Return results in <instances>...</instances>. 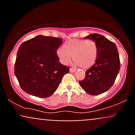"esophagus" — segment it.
Segmentation results:
<instances>
[{
	"label": "esophagus",
	"instance_id": "34e87169",
	"mask_svg": "<svg viewBox=\"0 0 135 135\" xmlns=\"http://www.w3.org/2000/svg\"><path fill=\"white\" fill-rule=\"evenodd\" d=\"M75 71H76V70H75V69H72V68H70V72H75Z\"/></svg>",
	"mask_w": 135,
	"mask_h": 135
}]
</instances>
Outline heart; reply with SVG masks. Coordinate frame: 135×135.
Listing matches in <instances>:
<instances>
[{"label": "heart", "instance_id": "b5f03b06", "mask_svg": "<svg viewBox=\"0 0 135 135\" xmlns=\"http://www.w3.org/2000/svg\"><path fill=\"white\" fill-rule=\"evenodd\" d=\"M65 47L60 46L56 50L59 61L63 65L69 64L72 56L75 65L88 69L93 65L97 59L98 46L92 40H70L65 43Z\"/></svg>", "mask_w": 135, "mask_h": 135}]
</instances>
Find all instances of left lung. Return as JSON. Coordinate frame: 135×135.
<instances>
[{
	"mask_svg": "<svg viewBox=\"0 0 135 135\" xmlns=\"http://www.w3.org/2000/svg\"><path fill=\"white\" fill-rule=\"evenodd\" d=\"M84 38L95 42L98 52L95 63L79 84L88 94L98 95L108 91L115 82L120 70L119 52L116 45L100 34H90Z\"/></svg>",
	"mask_w": 135,
	"mask_h": 135,
	"instance_id": "obj_1",
	"label": "left lung"
}]
</instances>
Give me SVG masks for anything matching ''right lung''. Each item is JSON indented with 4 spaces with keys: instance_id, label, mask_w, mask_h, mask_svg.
I'll return each instance as SVG.
<instances>
[{
    "instance_id": "add662e5",
    "label": "right lung",
    "mask_w": 135,
    "mask_h": 135,
    "mask_svg": "<svg viewBox=\"0 0 135 135\" xmlns=\"http://www.w3.org/2000/svg\"><path fill=\"white\" fill-rule=\"evenodd\" d=\"M60 38L38 35L20 46L15 74L21 89L39 98L51 96L69 67L61 64L56 50L62 43Z\"/></svg>"
}]
</instances>
